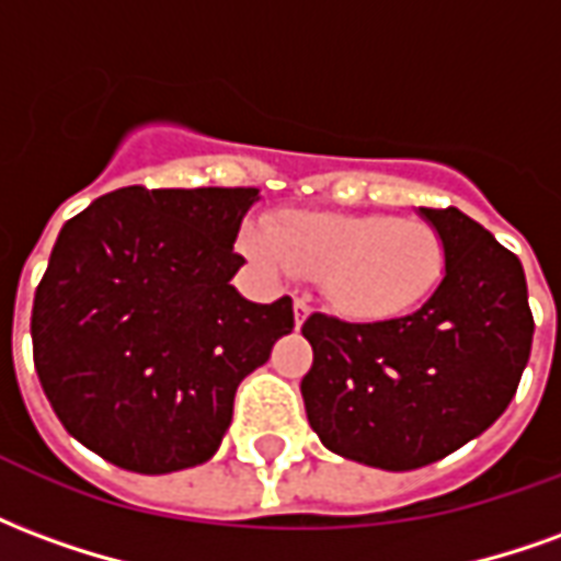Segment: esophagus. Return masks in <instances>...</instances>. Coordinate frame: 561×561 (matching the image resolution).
I'll return each mask as SVG.
<instances>
[{
  "mask_svg": "<svg viewBox=\"0 0 561 561\" xmlns=\"http://www.w3.org/2000/svg\"><path fill=\"white\" fill-rule=\"evenodd\" d=\"M309 312H312V309H309L306 300H294V324H297V330L304 328V321L309 318Z\"/></svg>",
  "mask_w": 561,
  "mask_h": 561,
  "instance_id": "1",
  "label": "esophagus"
}]
</instances>
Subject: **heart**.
<instances>
[{
  "instance_id": "obj_1",
  "label": "heart",
  "mask_w": 561,
  "mask_h": 561,
  "mask_svg": "<svg viewBox=\"0 0 561 561\" xmlns=\"http://www.w3.org/2000/svg\"><path fill=\"white\" fill-rule=\"evenodd\" d=\"M240 245L270 276H316L330 309L364 324L412 316L445 276L442 237L417 219L282 209Z\"/></svg>"
}]
</instances>
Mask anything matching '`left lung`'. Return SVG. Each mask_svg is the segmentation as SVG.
I'll return each mask as SVG.
<instances>
[{"mask_svg": "<svg viewBox=\"0 0 561 561\" xmlns=\"http://www.w3.org/2000/svg\"><path fill=\"white\" fill-rule=\"evenodd\" d=\"M445 245V276L412 316L376 324L306 318L300 381L321 445L354 462L412 471L490 430L529 364L526 273L457 207L417 209Z\"/></svg>", "mask_w": 561, "mask_h": 561, "instance_id": "8db88e82", "label": "left lung"}]
</instances>
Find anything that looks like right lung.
<instances>
[{
  "label": "right lung",
  "instance_id": "right-lung-1",
  "mask_svg": "<svg viewBox=\"0 0 561 561\" xmlns=\"http://www.w3.org/2000/svg\"><path fill=\"white\" fill-rule=\"evenodd\" d=\"M257 197L126 185L62 225L32 304V357L92 454L168 474L219 450L240 381L294 330L291 297L252 304L231 285Z\"/></svg>",
  "mask_w": 561,
  "mask_h": 561
}]
</instances>
